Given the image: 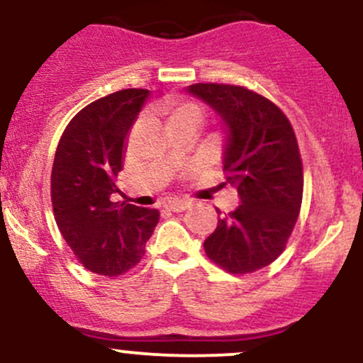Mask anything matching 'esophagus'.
<instances>
[{"instance_id": "1", "label": "esophagus", "mask_w": 363, "mask_h": 363, "mask_svg": "<svg viewBox=\"0 0 363 363\" xmlns=\"http://www.w3.org/2000/svg\"><path fill=\"white\" fill-rule=\"evenodd\" d=\"M189 205H191L189 201L175 200V201H169L165 206L170 210V212H184L186 208H189Z\"/></svg>"}]
</instances>
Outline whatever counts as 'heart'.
Listing matches in <instances>:
<instances>
[{
  "label": "heart",
  "instance_id": "1",
  "mask_svg": "<svg viewBox=\"0 0 363 363\" xmlns=\"http://www.w3.org/2000/svg\"><path fill=\"white\" fill-rule=\"evenodd\" d=\"M203 118V111L198 105L194 103H188V101H181L175 103L169 108V122L170 125L179 122H194L200 123Z\"/></svg>",
  "mask_w": 363,
  "mask_h": 363
}]
</instances>
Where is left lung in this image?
I'll list each match as a JSON object with an SVG mask.
<instances>
[{"label": "left lung", "instance_id": "obj_1", "mask_svg": "<svg viewBox=\"0 0 363 363\" xmlns=\"http://www.w3.org/2000/svg\"><path fill=\"white\" fill-rule=\"evenodd\" d=\"M225 129V182L241 205L218 218L203 246L230 274L264 269L284 252L300 213L303 167L288 117L272 101L241 86L193 84ZM220 213V210H217Z\"/></svg>", "mask_w": 363, "mask_h": 363}]
</instances>
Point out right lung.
I'll return each mask as SVG.
<instances>
[{"instance_id":"obj_1","label":"right lung","mask_w":363,"mask_h":363,"mask_svg":"<svg viewBox=\"0 0 363 363\" xmlns=\"http://www.w3.org/2000/svg\"><path fill=\"white\" fill-rule=\"evenodd\" d=\"M148 96V89H122L89 103L69 122L55 153V220L79 262L99 276L138 265L160 218L157 208L110 200L127 136Z\"/></svg>"}]
</instances>
